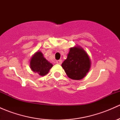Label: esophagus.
I'll list each match as a JSON object with an SVG mask.
<instances>
[{
	"label": "esophagus",
	"mask_w": 120,
	"mask_h": 120,
	"mask_svg": "<svg viewBox=\"0 0 120 120\" xmlns=\"http://www.w3.org/2000/svg\"><path fill=\"white\" fill-rule=\"evenodd\" d=\"M56 63L58 64H61V63H62V60H57Z\"/></svg>",
	"instance_id": "obj_1"
}]
</instances>
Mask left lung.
Segmentation results:
<instances>
[{"label":"left lung","mask_w":120,"mask_h":120,"mask_svg":"<svg viewBox=\"0 0 120 120\" xmlns=\"http://www.w3.org/2000/svg\"><path fill=\"white\" fill-rule=\"evenodd\" d=\"M90 64L89 56L82 48L77 46L70 48L67 59L61 66L69 78L80 80L89 72Z\"/></svg>","instance_id":"8db88e82"}]
</instances>
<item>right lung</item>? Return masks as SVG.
Masks as SVG:
<instances>
[{
	"instance_id": "1",
	"label": "right lung",
	"mask_w": 120,
	"mask_h": 120,
	"mask_svg": "<svg viewBox=\"0 0 120 120\" xmlns=\"http://www.w3.org/2000/svg\"><path fill=\"white\" fill-rule=\"evenodd\" d=\"M30 68L41 76H44L49 72L53 64L43 57L41 52L38 51L32 56L30 60Z\"/></svg>"
}]
</instances>
